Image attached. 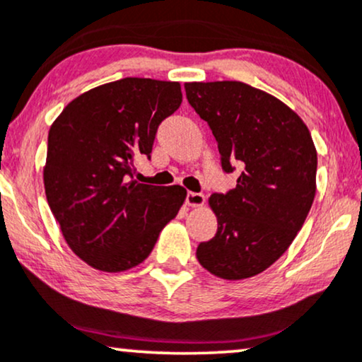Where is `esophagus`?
I'll return each mask as SVG.
<instances>
[{"mask_svg": "<svg viewBox=\"0 0 362 362\" xmlns=\"http://www.w3.org/2000/svg\"><path fill=\"white\" fill-rule=\"evenodd\" d=\"M185 202H187V206H190V207H200L204 202H206V197H204L202 194H197V192H187Z\"/></svg>", "mask_w": 362, "mask_h": 362, "instance_id": "34e87169", "label": "esophagus"}]
</instances>
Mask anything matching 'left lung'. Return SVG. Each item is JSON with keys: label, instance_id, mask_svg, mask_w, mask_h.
<instances>
[{"label": "left lung", "instance_id": "left-lung-1", "mask_svg": "<svg viewBox=\"0 0 362 362\" xmlns=\"http://www.w3.org/2000/svg\"><path fill=\"white\" fill-rule=\"evenodd\" d=\"M185 93L212 129L224 172L241 167L233 190L209 199L217 233L195 255L212 275L251 278L288 250L305 223L317 189L315 145L297 112L245 82H187Z\"/></svg>", "mask_w": 362, "mask_h": 362}]
</instances>
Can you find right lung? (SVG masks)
Listing matches in <instances>:
<instances>
[{"label":"right lung","mask_w":362,"mask_h":362,"mask_svg":"<svg viewBox=\"0 0 362 362\" xmlns=\"http://www.w3.org/2000/svg\"><path fill=\"white\" fill-rule=\"evenodd\" d=\"M182 104L178 82L126 79L81 94L50 126L43 185L62 236L82 261L119 273L148 258L187 190L133 180L156 129Z\"/></svg>","instance_id":"add662e5"}]
</instances>
